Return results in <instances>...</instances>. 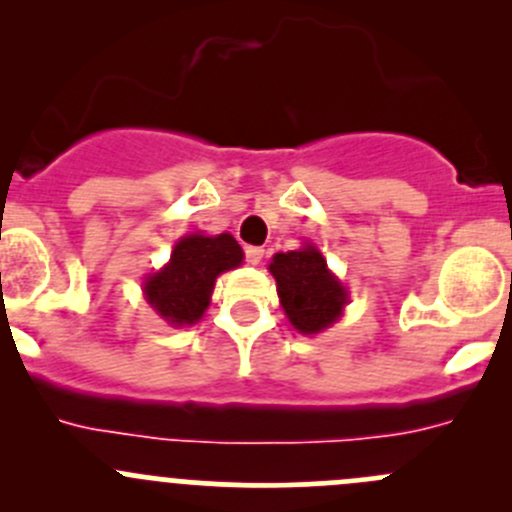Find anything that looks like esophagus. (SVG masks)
Listing matches in <instances>:
<instances>
[{
  "label": "esophagus",
  "instance_id": "34e87169",
  "mask_svg": "<svg viewBox=\"0 0 512 512\" xmlns=\"http://www.w3.org/2000/svg\"><path fill=\"white\" fill-rule=\"evenodd\" d=\"M245 257H247V262H250V265H260L262 257H265V250H262V247L250 245V247H245Z\"/></svg>",
  "mask_w": 512,
  "mask_h": 512
}]
</instances>
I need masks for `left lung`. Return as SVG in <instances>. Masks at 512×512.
<instances>
[{"instance_id": "left-lung-1", "label": "left lung", "mask_w": 512, "mask_h": 512, "mask_svg": "<svg viewBox=\"0 0 512 512\" xmlns=\"http://www.w3.org/2000/svg\"><path fill=\"white\" fill-rule=\"evenodd\" d=\"M270 272L282 309L299 334H319L342 317L344 304L349 302L347 287L329 272L327 260L314 245L277 252Z\"/></svg>"}]
</instances>
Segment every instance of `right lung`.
Returning a JSON list of instances; mask_svg holds the SVG:
<instances>
[{"mask_svg":"<svg viewBox=\"0 0 512 512\" xmlns=\"http://www.w3.org/2000/svg\"><path fill=\"white\" fill-rule=\"evenodd\" d=\"M242 247L227 232L185 235L175 242L170 262L143 282L146 302L173 327H188L205 314L215 280L242 265Z\"/></svg>","mask_w":512,"mask_h":512,"instance_id":"right-lung-1","label":"right lung"}]
</instances>
